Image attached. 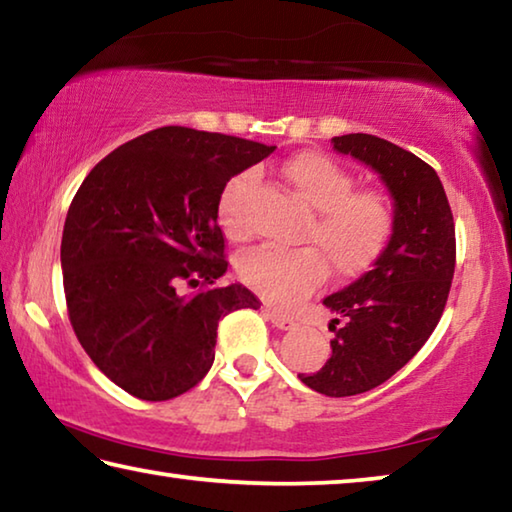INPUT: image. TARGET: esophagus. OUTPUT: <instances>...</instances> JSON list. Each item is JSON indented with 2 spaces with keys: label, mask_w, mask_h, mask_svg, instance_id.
<instances>
[{
  "label": "esophagus",
  "mask_w": 512,
  "mask_h": 512,
  "mask_svg": "<svg viewBox=\"0 0 512 512\" xmlns=\"http://www.w3.org/2000/svg\"><path fill=\"white\" fill-rule=\"evenodd\" d=\"M264 311H266V316L271 318V323L275 325V327H280V329H291L293 325H296V320H293L291 316H287V314H282L280 309H275V307H264Z\"/></svg>",
  "instance_id": "34e87169"
}]
</instances>
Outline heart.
<instances>
[{"label":"heart","instance_id":"1","mask_svg":"<svg viewBox=\"0 0 512 512\" xmlns=\"http://www.w3.org/2000/svg\"><path fill=\"white\" fill-rule=\"evenodd\" d=\"M282 176L314 207L300 232L298 248H255L241 255L237 273L244 284L275 305L291 307L327 280L329 266L339 277H357L375 266L395 232L397 214L388 192L354 187V176L332 155L302 151L282 164ZM253 173L241 171L221 189L216 216L225 235L248 237L244 201Z\"/></svg>","mask_w":512,"mask_h":512}]
</instances>
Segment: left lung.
<instances>
[{
    "mask_svg": "<svg viewBox=\"0 0 512 512\" xmlns=\"http://www.w3.org/2000/svg\"><path fill=\"white\" fill-rule=\"evenodd\" d=\"M334 149L375 169L395 198V232L375 268L323 300L332 357L302 384L329 397L384 384L422 348L443 316L456 266L454 216L438 173L418 155L375 135L332 137Z\"/></svg>",
    "mask_w": 512,
    "mask_h": 512,
    "instance_id": "1",
    "label": "left lung"
}]
</instances>
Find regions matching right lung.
Returning <instances> with one entry per match:
<instances>
[{"label": "right lung", "instance_id": "1", "mask_svg": "<svg viewBox=\"0 0 512 512\" xmlns=\"http://www.w3.org/2000/svg\"><path fill=\"white\" fill-rule=\"evenodd\" d=\"M273 151L162 126L85 176L60 244L67 316L94 366L126 393L146 402L187 393L212 366L219 320L259 307L241 284H216L228 268L216 201Z\"/></svg>", "mask_w": 512, "mask_h": 512}]
</instances>
